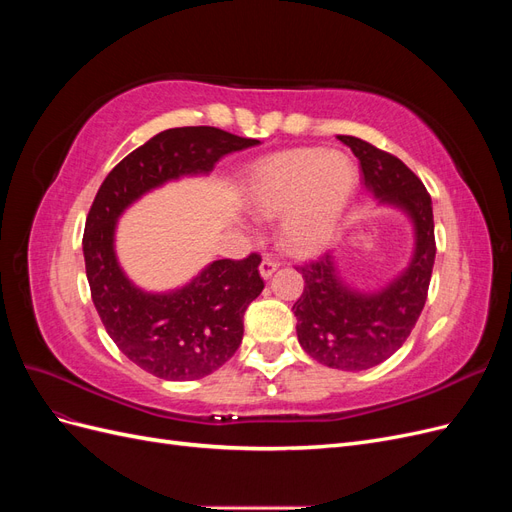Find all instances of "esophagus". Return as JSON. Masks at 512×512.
Wrapping results in <instances>:
<instances>
[{
    "label": "esophagus",
    "instance_id": "34e87169",
    "mask_svg": "<svg viewBox=\"0 0 512 512\" xmlns=\"http://www.w3.org/2000/svg\"><path fill=\"white\" fill-rule=\"evenodd\" d=\"M277 269H280V262H277L275 258H271V256L262 258V262H260V275L265 277V280H267V277H271Z\"/></svg>",
    "mask_w": 512,
    "mask_h": 512
}]
</instances>
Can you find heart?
Masks as SVG:
<instances>
[{
	"instance_id": "obj_1",
	"label": "heart",
	"mask_w": 512,
	"mask_h": 512,
	"mask_svg": "<svg viewBox=\"0 0 512 512\" xmlns=\"http://www.w3.org/2000/svg\"><path fill=\"white\" fill-rule=\"evenodd\" d=\"M354 185L356 170L344 153L292 149L254 170L250 203L260 218H284L288 250L312 254L333 237Z\"/></svg>"
}]
</instances>
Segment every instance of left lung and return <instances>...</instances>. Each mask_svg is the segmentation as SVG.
I'll list each match as a JSON object with an SVG mask.
<instances>
[{
	"mask_svg": "<svg viewBox=\"0 0 512 512\" xmlns=\"http://www.w3.org/2000/svg\"><path fill=\"white\" fill-rule=\"evenodd\" d=\"M337 138L359 158L367 190L382 203L404 207L416 230L410 267L374 294L348 288L337 277L329 254L297 267L305 280L303 294L292 305L299 344L322 365L361 371L389 359L412 333L427 301L436 235L431 196L404 162L356 136L339 134Z\"/></svg>",
	"mask_w": 512,
	"mask_h": 512,
	"instance_id": "obj_1",
	"label": "left lung"
}]
</instances>
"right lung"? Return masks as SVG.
Instances as JSON below:
<instances>
[{"label": "right lung", "mask_w": 512, "mask_h": 512, "mask_svg": "<svg viewBox=\"0 0 512 512\" xmlns=\"http://www.w3.org/2000/svg\"><path fill=\"white\" fill-rule=\"evenodd\" d=\"M258 143L211 126L164 130L106 175L87 213L85 269L104 329L132 363L162 380L205 378L237 352L245 309L265 288L260 254L215 260L175 292H143L117 265V218L151 188L209 173L226 153Z\"/></svg>", "instance_id": "1"}]
</instances>
